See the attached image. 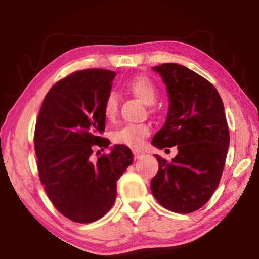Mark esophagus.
Listing matches in <instances>:
<instances>
[{
	"mask_svg": "<svg viewBox=\"0 0 259 259\" xmlns=\"http://www.w3.org/2000/svg\"><path fill=\"white\" fill-rule=\"evenodd\" d=\"M133 153H134L135 159H139V157H142L144 155V153L140 152V151H133Z\"/></svg>",
	"mask_w": 259,
	"mask_h": 259,
	"instance_id": "obj_1",
	"label": "esophagus"
}]
</instances>
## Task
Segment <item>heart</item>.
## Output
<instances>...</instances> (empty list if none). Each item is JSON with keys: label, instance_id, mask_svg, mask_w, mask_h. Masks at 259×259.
Masks as SVG:
<instances>
[{"label": "heart", "instance_id": "1", "mask_svg": "<svg viewBox=\"0 0 259 259\" xmlns=\"http://www.w3.org/2000/svg\"><path fill=\"white\" fill-rule=\"evenodd\" d=\"M125 90L142 100L144 104L153 105L159 96V90L151 78L147 76L138 75L124 83ZM103 114L108 121H113L116 117L117 108H119V95L115 91H109L103 100ZM151 134V128L145 123L139 124H125L120 129L114 131L112 139L115 144L129 146L131 148H138L142 146L147 136Z\"/></svg>", "mask_w": 259, "mask_h": 259}]
</instances>
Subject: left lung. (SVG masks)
<instances>
[{"instance_id":"8db88e82","label":"left lung","mask_w":259,"mask_h":259,"mask_svg":"<svg viewBox=\"0 0 259 259\" xmlns=\"http://www.w3.org/2000/svg\"><path fill=\"white\" fill-rule=\"evenodd\" d=\"M153 69L163 78L170 105L152 144L161 150L177 146L178 154L171 161L154 154L159 171L151 191L163 208L190 213L208 202L222 178L230 145L224 105L211 83L183 65Z\"/></svg>"}]
</instances>
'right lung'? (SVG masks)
Returning a JSON list of instances; mask_svg holds the SVG:
<instances>
[{
  "label": "right lung",
  "mask_w": 259,
  "mask_h": 259,
  "mask_svg": "<svg viewBox=\"0 0 259 259\" xmlns=\"http://www.w3.org/2000/svg\"><path fill=\"white\" fill-rule=\"evenodd\" d=\"M115 75L91 68L61 78L48 91L35 124L34 147L45 191L63 216L82 224L108 212L116 182L134 161L125 145L93 159L96 148L111 144L100 136L106 120L102 107Z\"/></svg>",
  "instance_id": "add662e5"
}]
</instances>
